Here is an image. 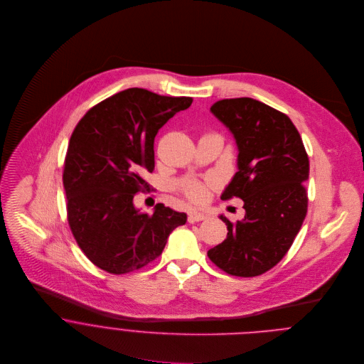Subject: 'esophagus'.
<instances>
[{
    "label": "esophagus",
    "instance_id": "obj_1",
    "mask_svg": "<svg viewBox=\"0 0 364 364\" xmlns=\"http://www.w3.org/2000/svg\"><path fill=\"white\" fill-rule=\"evenodd\" d=\"M206 218H208V215H206L205 213H200V211H198V210H193V211H191V213H189V215H188V220H189V223L202 221V220H206Z\"/></svg>",
    "mask_w": 364,
    "mask_h": 364
}]
</instances>
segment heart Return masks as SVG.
Returning <instances> with one entry per match:
<instances>
[{
    "mask_svg": "<svg viewBox=\"0 0 364 364\" xmlns=\"http://www.w3.org/2000/svg\"><path fill=\"white\" fill-rule=\"evenodd\" d=\"M183 191L185 193L193 199V200H202L205 196H206V189L202 183L199 182H193V181H189L183 185Z\"/></svg>",
    "mask_w": 364,
    "mask_h": 364,
    "instance_id": "b5f03b06",
    "label": "heart"
}]
</instances>
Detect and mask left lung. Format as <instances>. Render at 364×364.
<instances>
[{
	"instance_id": "obj_1",
	"label": "left lung",
	"mask_w": 364,
	"mask_h": 364,
	"mask_svg": "<svg viewBox=\"0 0 364 364\" xmlns=\"http://www.w3.org/2000/svg\"><path fill=\"white\" fill-rule=\"evenodd\" d=\"M210 112L238 149V171L221 199H242L245 217L232 224L220 214L227 238L208 250V257L232 276H259L287 254L303 225L309 156L289 116L257 100H223Z\"/></svg>"
}]
</instances>
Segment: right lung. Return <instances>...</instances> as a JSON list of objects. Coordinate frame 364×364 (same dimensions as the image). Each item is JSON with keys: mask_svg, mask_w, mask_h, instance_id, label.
<instances>
[{"mask_svg": "<svg viewBox=\"0 0 364 364\" xmlns=\"http://www.w3.org/2000/svg\"><path fill=\"white\" fill-rule=\"evenodd\" d=\"M189 97H161L143 88L124 90L90 109L75 126L64 162L63 185L73 235L95 266L113 274L137 270L158 258L186 213L134 206L154 169V139Z\"/></svg>", "mask_w": 364, "mask_h": 364, "instance_id": "right-lung-1", "label": "right lung"}]
</instances>
